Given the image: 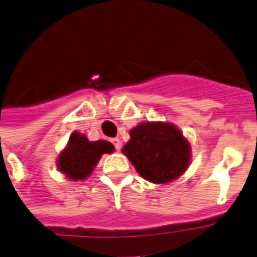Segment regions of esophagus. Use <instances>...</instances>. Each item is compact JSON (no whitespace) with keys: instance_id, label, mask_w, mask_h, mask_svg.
<instances>
[{"instance_id":"obj_1","label":"esophagus","mask_w":257,"mask_h":257,"mask_svg":"<svg viewBox=\"0 0 257 257\" xmlns=\"http://www.w3.org/2000/svg\"><path fill=\"white\" fill-rule=\"evenodd\" d=\"M111 143L114 145V147H115L117 150H119V147H121V140L118 139V138H114V139H111Z\"/></svg>"}]
</instances>
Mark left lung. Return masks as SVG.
Listing matches in <instances>:
<instances>
[{
    "label": "left lung",
    "mask_w": 257,
    "mask_h": 257,
    "mask_svg": "<svg viewBox=\"0 0 257 257\" xmlns=\"http://www.w3.org/2000/svg\"><path fill=\"white\" fill-rule=\"evenodd\" d=\"M129 136L122 153L147 182L171 183L190 167L191 145L176 125L145 121L131 129Z\"/></svg>",
    "instance_id": "8db88e82"
}]
</instances>
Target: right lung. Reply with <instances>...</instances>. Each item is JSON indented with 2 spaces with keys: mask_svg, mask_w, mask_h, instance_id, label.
I'll use <instances>...</instances> for the list:
<instances>
[{
  "mask_svg": "<svg viewBox=\"0 0 257 257\" xmlns=\"http://www.w3.org/2000/svg\"><path fill=\"white\" fill-rule=\"evenodd\" d=\"M115 149L110 142H92L84 134L73 132L63 150L59 153L56 167L70 182H82L93 173L103 154H111Z\"/></svg>",
  "mask_w": 257,
  "mask_h": 257,
  "instance_id": "obj_1",
  "label": "right lung"
}]
</instances>
